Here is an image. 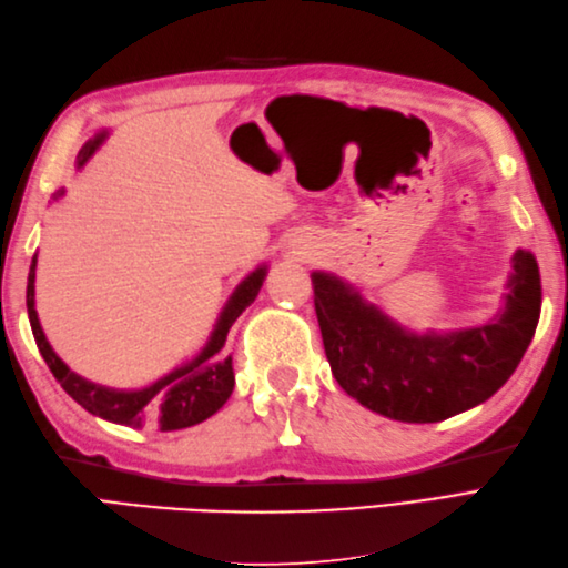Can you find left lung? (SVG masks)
I'll list each match as a JSON object with an SVG mask.
<instances>
[{
    "label": "left lung",
    "instance_id": "obj_1",
    "mask_svg": "<svg viewBox=\"0 0 568 568\" xmlns=\"http://www.w3.org/2000/svg\"><path fill=\"white\" fill-rule=\"evenodd\" d=\"M310 277L336 383L364 407L397 422H442L486 403L515 373L539 322V268L525 248L515 251L498 315L454 332L417 334L344 277L327 271Z\"/></svg>",
    "mask_w": 568,
    "mask_h": 568
}]
</instances>
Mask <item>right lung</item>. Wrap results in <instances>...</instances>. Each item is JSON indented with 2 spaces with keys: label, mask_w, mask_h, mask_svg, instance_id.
I'll list each match as a JSON object with an SVG mask.
<instances>
[{
  "label": "right lung",
  "mask_w": 568,
  "mask_h": 568,
  "mask_svg": "<svg viewBox=\"0 0 568 568\" xmlns=\"http://www.w3.org/2000/svg\"><path fill=\"white\" fill-rule=\"evenodd\" d=\"M106 136H110V131H100V134H94V139L84 141V146L78 153L75 165L82 168L88 163L94 155V151L102 146ZM63 195L65 190L55 192V200ZM265 273H268V265L263 263L234 287V293L229 295L220 317L214 322V329L210 334L207 344H204L195 356L185 361V364H180L178 368H173L171 373H165L163 378L139 390H116V388H106V385L82 378L75 371H70L65 361L53 352V346L48 344L45 334L41 329L39 312H36V256L31 261L29 285H27V310H29L31 332H33L36 346H39V352L48 364V368H51L55 381L63 385V390L78 405L88 409L90 415L114 422V425H126L136 429L143 425H155L161 432L185 429L212 417L216 409H222V405L229 400V395H232L234 368H232V356L224 354L226 334L232 329V324L239 320L241 312L256 300L261 285L265 281Z\"/></svg>",
  "instance_id": "add662e5"
}]
</instances>
